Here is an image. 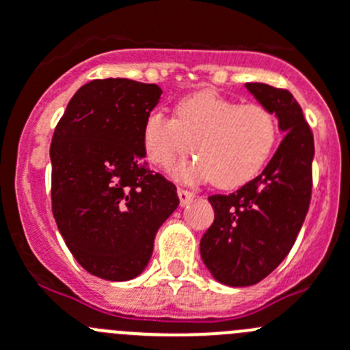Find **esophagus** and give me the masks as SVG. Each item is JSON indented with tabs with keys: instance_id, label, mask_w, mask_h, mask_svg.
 <instances>
[{
	"instance_id": "obj_1",
	"label": "esophagus",
	"mask_w": 350,
	"mask_h": 350,
	"mask_svg": "<svg viewBox=\"0 0 350 350\" xmlns=\"http://www.w3.org/2000/svg\"><path fill=\"white\" fill-rule=\"evenodd\" d=\"M178 197L181 200V204H187L195 197V191L187 190V188H178Z\"/></svg>"
}]
</instances>
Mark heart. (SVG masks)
Returning a JSON list of instances; mask_svg holds the SVG:
<instances>
[{"mask_svg":"<svg viewBox=\"0 0 350 350\" xmlns=\"http://www.w3.org/2000/svg\"><path fill=\"white\" fill-rule=\"evenodd\" d=\"M279 136L277 118L258 103L241 105L213 90L185 97L176 118L153 111L143 125L144 155L160 169L172 167L195 152V162L174 169L181 181L211 179L234 188L260 172Z\"/></svg>","mask_w":350,"mask_h":350,"instance_id":"b5f03b06","label":"heart"}]
</instances>
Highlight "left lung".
I'll use <instances>...</instances> for the list:
<instances>
[{"mask_svg": "<svg viewBox=\"0 0 350 350\" xmlns=\"http://www.w3.org/2000/svg\"><path fill=\"white\" fill-rule=\"evenodd\" d=\"M286 132L263 172L228 195H211L214 221L200 239V256L214 279L251 286L288 256L312 197L314 136L286 89L245 83Z\"/></svg>", "mask_w": 350, "mask_h": 350, "instance_id": "1", "label": "left lung"}]
</instances>
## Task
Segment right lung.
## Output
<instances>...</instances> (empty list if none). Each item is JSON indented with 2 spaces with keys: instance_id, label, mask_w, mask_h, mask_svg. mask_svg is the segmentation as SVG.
I'll use <instances>...</instances> for the list:
<instances>
[{
  "instance_id": "1",
  "label": "right lung",
  "mask_w": 350,
  "mask_h": 350,
  "mask_svg": "<svg viewBox=\"0 0 350 350\" xmlns=\"http://www.w3.org/2000/svg\"><path fill=\"white\" fill-rule=\"evenodd\" d=\"M160 96L155 83L92 80L53 131V218L78 263L106 281L143 272L157 230L179 204L174 183L144 162L143 125Z\"/></svg>"
}]
</instances>
